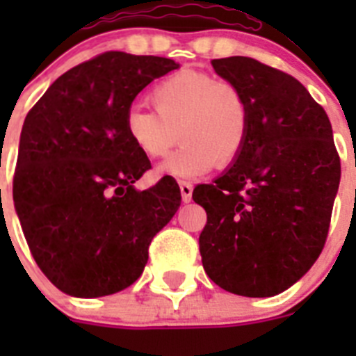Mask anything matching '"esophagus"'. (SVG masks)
Instances as JSON below:
<instances>
[{"mask_svg": "<svg viewBox=\"0 0 356 356\" xmlns=\"http://www.w3.org/2000/svg\"><path fill=\"white\" fill-rule=\"evenodd\" d=\"M178 185H180V191H181V200H184V203H188V201L193 200V184L191 181H178Z\"/></svg>", "mask_w": 356, "mask_h": 356, "instance_id": "esophagus-1", "label": "esophagus"}]
</instances>
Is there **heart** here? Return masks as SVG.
I'll list each match as a JSON object with an SVG mask.
<instances>
[{
  "label": "heart",
  "instance_id": "obj_1",
  "mask_svg": "<svg viewBox=\"0 0 356 356\" xmlns=\"http://www.w3.org/2000/svg\"><path fill=\"white\" fill-rule=\"evenodd\" d=\"M155 112L130 108L124 131L149 160L165 156L178 140L184 146L159 165V175L196 178L213 165L226 168L238 156L250 130V103L241 85L201 71L163 78L149 92Z\"/></svg>",
  "mask_w": 356,
  "mask_h": 356
}]
</instances>
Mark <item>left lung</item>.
Instances as JSON below:
<instances>
[{"mask_svg": "<svg viewBox=\"0 0 356 356\" xmlns=\"http://www.w3.org/2000/svg\"><path fill=\"white\" fill-rule=\"evenodd\" d=\"M212 67L246 92L250 130L234 165L194 188L207 210L201 262L225 291L269 298L294 285L325 248L341 159L325 108L294 76L250 56Z\"/></svg>", "mask_w": 356, "mask_h": 356, "instance_id": "1", "label": "left lung"}]
</instances>
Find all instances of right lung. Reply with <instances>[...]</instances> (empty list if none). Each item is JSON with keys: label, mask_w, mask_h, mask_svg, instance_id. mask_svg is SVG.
Instances as JSON below:
<instances>
[{"label": "right lung", "mask_w": 356, "mask_h": 356, "mask_svg": "<svg viewBox=\"0 0 356 356\" xmlns=\"http://www.w3.org/2000/svg\"><path fill=\"white\" fill-rule=\"evenodd\" d=\"M176 67L162 56L102 53L53 81L24 119L15 212L31 257L65 294L99 298L130 287L180 207L171 178L135 191L151 163L124 131L135 96Z\"/></svg>", "instance_id": "1"}]
</instances>
